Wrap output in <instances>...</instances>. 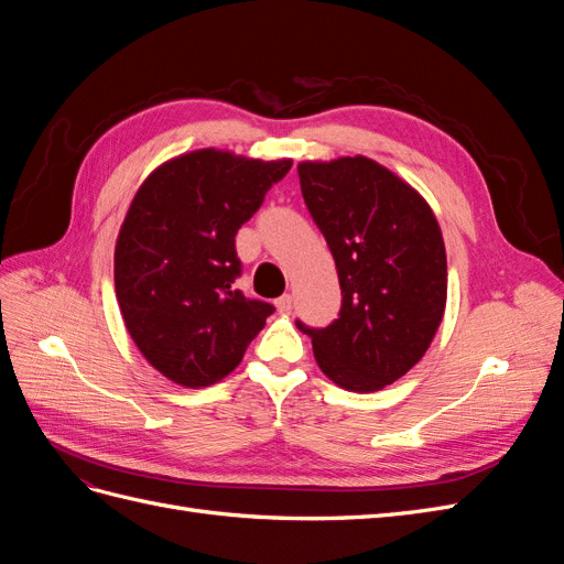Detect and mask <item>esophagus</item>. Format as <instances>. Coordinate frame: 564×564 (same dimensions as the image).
Returning <instances> with one entry per match:
<instances>
[{"instance_id":"1","label":"esophagus","mask_w":564,"mask_h":564,"mask_svg":"<svg viewBox=\"0 0 564 564\" xmlns=\"http://www.w3.org/2000/svg\"><path fill=\"white\" fill-rule=\"evenodd\" d=\"M275 305H278V311H280V313L289 315V313H292V308H294V299L289 296V294H284V296H280V299L275 301Z\"/></svg>"}]
</instances>
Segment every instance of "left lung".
<instances>
[{"label": "left lung", "instance_id": "left-lung-1", "mask_svg": "<svg viewBox=\"0 0 564 564\" xmlns=\"http://www.w3.org/2000/svg\"><path fill=\"white\" fill-rule=\"evenodd\" d=\"M301 193L327 240L340 284V315L313 338L324 377L350 392L402 379L445 317L447 251L431 204L365 155L299 162Z\"/></svg>", "mask_w": 564, "mask_h": 564}]
</instances>
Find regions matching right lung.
I'll list each match as a JSON object with an SVG mask.
<instances>
[{"label":"right lung","mask_w":564,"mask_h":564,"mask_svg":"<svg viewBox=\"0 0 564 564\" xmlns=\"http://www.w3.org/2000/svg\"><path fill=\"white\" fill-rule=\"evenodd\" d=\"M292 160L202 148L152 169L115 245V294L135 348L162 377L207 388L242 362L272 305L235 278V235Z\"/></svg>","instance_id":"right-lung-1"}]
</instances>
